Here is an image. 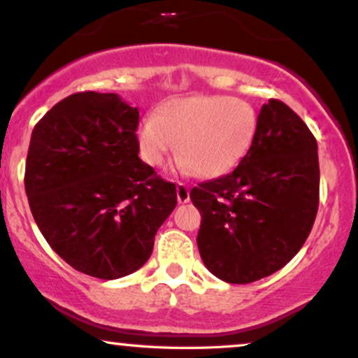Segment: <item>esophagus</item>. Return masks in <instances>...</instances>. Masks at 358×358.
Instances as JSON below:
<instances>
[{"label":"esophagus","mask_w":358,"mask_h":358,"mask_svg":"<svg viewBox=\"0 0 358 358\" xmlns=\"http://www.w3.org/2000/svg\"><path fill=\"white\" fill-rule=\"evenodd\" d=\"M176 199H178V203H187L190 200V190L185 183H176Z\"/></svg>","instance_id":"1"}]
</instances>
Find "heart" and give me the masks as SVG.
<instances>
[{
  "label": "heart",
  "mask_w": 358,
  "mask_h": 358,
  "mask_svg": "<svg viewBox=\"0 0 358 358\" xmlns=\"http://www.w3.org/2000/svg\"><path fill=\"white\" fill-rule=\"evenodd\" d=\"M258 131V113L241 98L178 96L164 101L137 129L141 158L161 166L178 143L182 166L203 178L226 175L246 156Z\"/></svg>",
  "instance_id": "b5f03b06"
}]
</instances>
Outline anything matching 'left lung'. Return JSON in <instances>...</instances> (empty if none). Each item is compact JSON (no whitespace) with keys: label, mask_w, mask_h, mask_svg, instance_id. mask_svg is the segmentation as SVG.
<instances>
[{"label":"left lung","mask_w":358,"mask_h":358,"mask_svg":"<svg viewBox=\"0 0 358 358\" xmlns=\"http://www.w3.org/2000/svg\"><path fill=\"white\" fill-rule=\"evenodd\" d=\"M202 224L203 265L227 284H250L285 266L313 229L320 203L317 143L301 117L268 100L253 146L229 175L190 192Z\"/></svg>","instance_id":"obj_1"}]
</instances>
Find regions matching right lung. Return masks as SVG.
Segmentation results:
<instances>
[{
	"mask_svg": "<svg viewBox=\"0 0 358 358\" xmlns=\"http://www.w3.org/2000/svg\"><path fill=\"white\" fill-rule=\"evenodd\" d=\"M139 110L117 93L54 105L30 137L25 192L38 229L78 272L113 280L149 260L175 183L139 159Z\"/></svg>",
	"mask_w": 358,
	"mask_h": 358,
	"instance_id": "1",
	"label": "right lung"
}]
</instances>
